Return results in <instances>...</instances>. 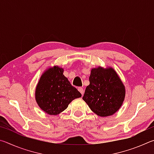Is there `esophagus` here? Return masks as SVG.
<instances>
[{
    "mask_svg": "<svg viewBox=\"0 0 154 154\" xmlns=\"http://www.w3.org/2000/svg\"><path fill=\"white\" fill-rule=\"evenodd\" d=\"M78 90L79 91L80 93L82 94V95L83 96V94H84V90H83L82 87H79V88H78Z\"/></svg>",
    "mask_w": 154,
    "mask_h": 154,
    "instance_id": "obj_1",
    "label": "esophagus"
}]
</instances>
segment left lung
<instances>
[{"label":"left lung","mask_w":154,"mask_h":154,"mask_svg":"<svg viewBox=\"0 0 154 154\" xmlns=\"http://www.w3.org/2000/svg\"><path fill=\"white\" fill-rule=\"evenodd\" d=\"M89 80L83 100L91 110L100 117L112 116L118 111L124 100L126 90L113 68L92 69Z\"/></svg>","instance_id":"1"}]
</instances>
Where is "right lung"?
Instances as JSON below:
<instances>
[{
  "label": "right lung",
  "mask_w": 154,
  "mask_h": 154,
  "mask_svg": "<svg viewBox=\"0 0 154 154\" xmlns=\"http://www.w3.org/2000/svg\"><path fill=\"white\" fill-rule=\"evenodd\" d=\"M58 66L49 68L41 75L35 90V99L39 107L49 115L64 111L72 100L82 96L63 75Z\"/></svg>",
  "instance_id": "1"
}]
</instances>
